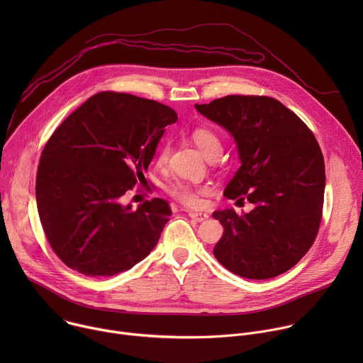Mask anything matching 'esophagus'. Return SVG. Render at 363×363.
<instances>
[{"instance_id":"obj_1","label":"esophagus","mask_w":363,"mask_h":363,"mask_svg":"<svg viewBox=\"0 0 363 363\" xmlns=\"http://www.w3.org/2000/svg\"><path fill=\"white\" fill-rule=\"evenodd\" d=\"M188 216H189L191 220H194V221H196V223H202V221H205L206 218H208V214H205V213H196V211H189Z\"/></svg>"}]
</instances>
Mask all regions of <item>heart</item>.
Here are the masks:
<instances>
[{
    "mask_svg": "<svg viewBox=\"0 0 363 363\" xmlns=\"http://www.w3.org/2000/svg\"><path fill=\"white\" fill-rule=\"evenodd\" d=\"M192 140L196 145V147L201 150V153L206 160H216L218 158L221 152H223V142L220 139V136L206 128H199L192 133ZM169 155V143H165L160 152H158V164L162 165L167 162ZM169 192L179 199L182 203L188 205V206H196L199 203V194H205L208 192V188L206 186H192L189 184L185 182H175L171 185Z\"/></svg>",
    "mask_w": 363,
    "mask_h": 363,
    "instance_id": "b5f03b06",
    "label": "heart"
}]
</instances>
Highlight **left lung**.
Returning a JSON list of instances; mask_svg holds the SVG:
<instances>
[{
  "label": "left lung",
  "instance_id": "obj_1",
  "mask_svg": "<svg viewBox=\"0 0 363 363\" xmlns=\"http://www.w3.org/2000/svg\"><path fill=\"white\" fill-rule=\"evenodd\" d=\"M195 109L234 139L241 167L224 195L254 208H233L213 217L224 233L214 247L217 260L244 279L276 277L312 247L322 220L325 161L303 121L267 96H225Z\"/></svg>",
  "mask_w": 363,
  "mask_h": 363
}]
</instances>
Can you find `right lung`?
I'll return each instance as SVG.
<instances>
[{
	"label": "right lung",
	"mask_w": 363,
	"mask_h": 363,
	"mask_svg": "<svg viewBox=\"0 0 363 363\" xmlns=\"http://www.w3.org/2000/svg\"><path fill=\"white\" fill-rule=\"evenodd\" d=\"M169 106L101 91L76 109L43 149L35 199L45 237L70 269L109 277L130 270L158 244L172 211L153 198L123 205L165 133Z\"/></svg>",
	"instance_id": "obj_1"
}]
</instances>
